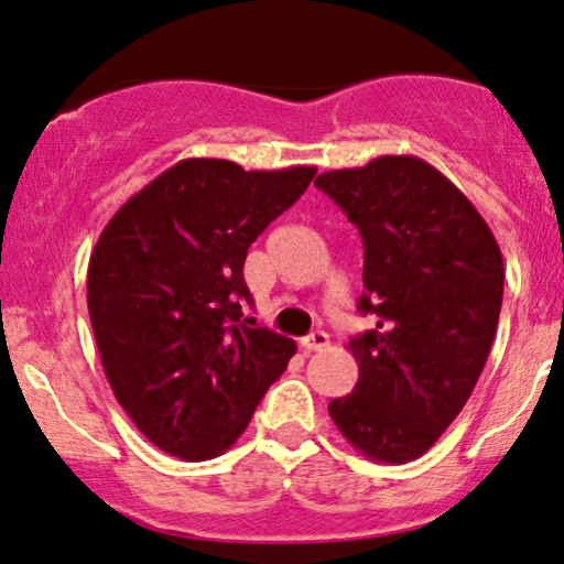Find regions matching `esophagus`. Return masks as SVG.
<instances>
[{"label":"esophagus","mask_w":564,"mask_h":564,"mask_svg":"<svg viewBox=\"0 0 564 564\" xmlns=\"http://www.w3.org/2000/svg\"><path fill=\"white\" fill-rule=\"evenodd\" d=\"M328 344H330V338H328V334H325V330H315V334H310L307 338H302V349L307 351H323V349H328Z\"/></svg>","instance_id":"obj_1"}]
</instances>
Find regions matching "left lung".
I'll use <instances>...</instances> for the list:
<instances>
[{
  "label": "left lung",
  "mask_w": 564,
  "mask_h": 564,
  "mask_svg": "<svg viewBox=\"0 0 564 564\" xmlns=\"http://www.w3.org/2000/svg\"><path fill=\"white\" fill-rule=\"evenodd\" d=\"M315 183L359 228V312L376 315V328L349 341L355 391L328 412L359 454L412 463L476 389L497 336L501 249L473 202L412 154H383Z\"/></svg>",
  "instance_id": "8db88e82"
}]
</instances>
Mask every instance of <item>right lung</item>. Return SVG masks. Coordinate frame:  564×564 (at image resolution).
Masks as SVG:
<instances>
[{
	"label": "right lung",
	"instance_id": "right-lung-1",
	"mask_svg": "<svg viewBox=\"0 0 564 564\" xmlns=\"http://www.w3.org/2000/svg\"><path fill=\"white\" fill-rule=\"evenodd\" d=\"M317 167L175 162L99 234L86 302L115 399L144 436L202 463L228 452L296 344L243 321L247 249Z\"/></svg>",
	"mask_w": 564,
	"mask_h": 564
}]
</instances>
